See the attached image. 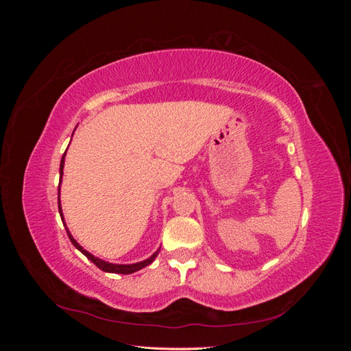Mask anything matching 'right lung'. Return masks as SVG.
Listing matches in <instances>:
<instances>
[{
	"instance_id": "add662e5",
	"label": "right lung",
	"mask_w": 351,
	"mask_h": 351,
	"mask_svg": "<svg viewBox=\"0 0 351 351\" xmlns=\"http://www.w3.org/2000/svg\"><path fill=\"white\" fill-rule=\"evenodd\" d=\"M64 161H66V152H64V155H62V158H61V162H60V183H58V210H60V217H61V221H62V224H64V227H66V231H67V236H69V239H70V241H71V244L74 247H76L77 250H80L84 256H86L90 262H93L95 265H97V267L101 269V271H104V272H111V274H133V272H136V271H139V269H142V268H145V267H147V265H151L154 261H155V258L158 256V253H159V249L152 254V256H149L147 259H145V261H142V262H136V263H125V265H123V263H111V262H107V261H102V259H99V258H97V256H93L92 253H89L88 250H84L80 244L74 240V237L71 236V232L69 231V228H67V226H66V221H64V215H62V209H61V200H60V187H61V183H62V169H64Z\"/></svg>"
}]
</instances>
